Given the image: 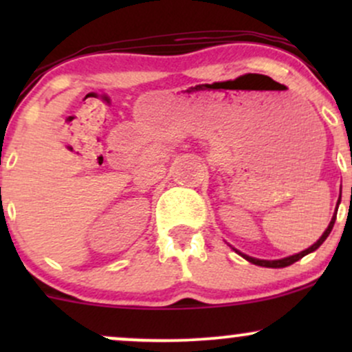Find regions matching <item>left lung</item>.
<instances>
[{
  "label": "left lung",
  "mask_w": 352,
  "mask_h": 352,
  "mask_svg": "<svg viewBox=\"0 0 352 352\" xmlns=\"http://www.w3.org/2000/svg\"><path fill=\"white\" fill-rule=\"evenodd\" d=\"M339 204H341V192H339V200H338L336 210H334L333 218H331V221H329L328 228H326V230H324V233H322V235L319 236V240L316 241V243H313V245L309 246V248L302 250V252H300V253L292 254V256H286V258H280V260H260V258H253V256H248V254H245V253L238 252L236 248H233V250H235V252H236L238 254H241V256H243L246 261H250V263L258 265V266H265V268H285V266H289V265L296 263V261H298V260H301L302 256H306V254H309V253L316 252V250L319 248V246H321L322 243H324V240H326V238L329 236L331 230H333V227H334V221H336V213H338V207H339Z\"/></svg>",
  "instance_id": "8db88e82"
}]
</instances>
